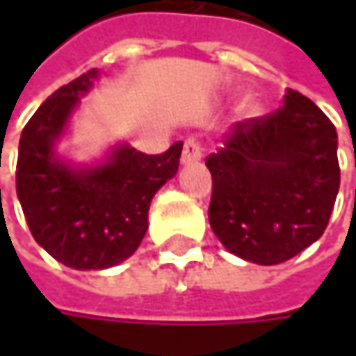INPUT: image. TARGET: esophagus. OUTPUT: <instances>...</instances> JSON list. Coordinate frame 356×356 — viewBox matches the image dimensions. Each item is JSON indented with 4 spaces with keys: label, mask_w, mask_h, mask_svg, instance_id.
Segmentation results:
<instances>
[{
    "label": "esophagus",
    "mask_w": 356,
    "mask_h": 356,
    "mask_svg": "<svg viewBox=\"0 0 356 356\" xmlns=\"http://www.w3.org/2000/svg\"><path fill=\"white\" fill-rule=\"evenodd\" d=\"M202 152H204V148H202L200 138H196V136H190V138H186V143H184L182 162H184V164H188V162H198L200 158H202Z\"/></svg>",
    "instance_id": "obj_1"
}]
</instances>
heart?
Here are the masks:
<instances>
[{
  "mask_svg": "<svg viewBox=\"0 0 356 356\" xmlns=\"http://www.w3.org/2000/svg\"><path fill=\"white\" fill-rule=\"evenodd\" d=\"M248 111H253V108H252V106H248Z\"/></svg>",
  "mask_w": 356,
  "mask_h": 356,
  "instance_id": "obj_1",
  "label": "heart"
}]
</instances>
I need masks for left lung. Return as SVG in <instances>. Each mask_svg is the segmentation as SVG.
Listing matches in <instances>:
<instances>
[{"label": "left lung", "mask_w": 356, "mask_h": 356, "mask_svg": "<svg viewBox=\"0 0 356 356\" xmlns=\"http://www.w3.org/2000/svg\"><path fill=\"white\" fill-rule=\"evenodd\" d=\"M206 166L213 234L227 252L261 266L321 238L341 184L335 124L293 89L277 111L236 122Z\"/></svg>", "instance_id": "1"}]
</instances>
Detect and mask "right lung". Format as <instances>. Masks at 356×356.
Wrapping results in <instances>:
<instances>
[{"label": "right lung", "mask_w": 356, "mask_h": 356, "mask_svg": "<svg viewBox=\"0 0 356 356\" xmlns=\"http://www.w3.org/2000/svg\"><path fill=\"white\" fill-rule=\"evenodd\" d=\"M90 69L57 89L29 118L19 138L15 188L35 241L73 269L118 266L140 245L148 208L178 172L182 143L162 154L120 146L90 170H73L53 156L71 111L97 79Z\"/></svg>", "instance_id": "obj_1"}]
</instances>
